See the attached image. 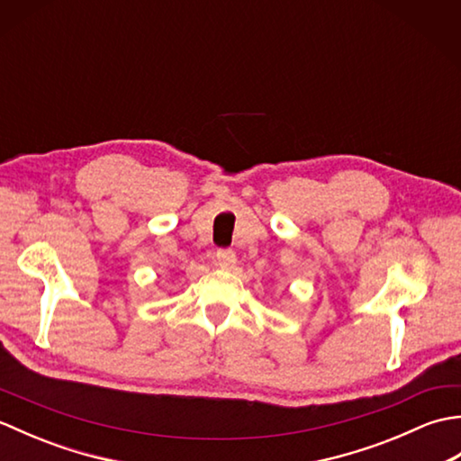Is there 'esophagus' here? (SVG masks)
Instances as JSON below:
<instances>
[{"label":"esophagus","mask_w":461,"mask_h":461,"mask_svg":"<svg viewBox=\"0 0 461 461\" xmlns=\"http://www.w3.org/2000/svg\"><path fill=\"white\" fill-rule=\"evenodd\" d=\"M236 261H238V258L231 249H220L218 253H215V266H220V267H225V269L233 267L236 266Z\"/></svg>","instance_id":"esophagus-1"}]
</instances>
